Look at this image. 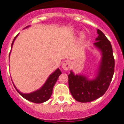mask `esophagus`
<instances>
[{
  "label": "esophagus",
  "mask_w": 124,
  "mask_h": 124,
  "mask_svg": "<svg viewBox=\"0 0 124 124\" xmlns=\"http://www.w3.org/2000/svg\"><path fill=\"white\" fill-rule=\"evenodd\" d=\"M71 63L70 61H64L62 62V69L65 70H67L69 69L70 67Z\"/></svg>",
  "instance_id": "1"
}]
</instances>
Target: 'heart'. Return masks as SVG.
<instances>
[{
	"mask_svg": "<svg viewBox=\"0 0 124 124\" xmlns=\"http://www.w3.org/2000/svg\"><path fill=\"white\" fill-rule=\"evenodd\" d=\"M86 39V35H85V34L84 33H82L81 35H80V40H81L82 42L85 41V40Z\"/></svg>",
	"mask_w": 124,
	"mask_h": 124,
	"instance_id": "heart-1",
	"label": "heart"
}]
</instances>
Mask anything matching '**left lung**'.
I'll return each mask as SVG.
<instances>
[{
    "instance_id": "8db88e82",
    "label": "left lung",
    "mask_w": 124,
    "mask_h": 124,
    "mask_svg": "<svg viewBox=\"0 0 124 124\" xmlns=\"http://www.w3.org/2000/svg\"><path fill=\"white\" fill-rule=\"evenodd\" d=\"M93 46L101 52V57L96 75L90 79L84 75H75L70 71L69 87L73 97L78 102H89L102 97L107 91L114 73L115 61L110 41L99 29Z\"/></svg>"
}]
</instances>
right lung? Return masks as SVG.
Masks as SVG:
<instances>
[{"mask_svg":"<svg viewBox=\"0 0 124 124\" xmlns=\"http://www.w3.org/2000/svg\"><path fill=\"white\" fill-rule=\"evenodd\" d=\"M29 27V25L26 27V28ZM17 37V35L15 37L14 40H13L12 43L11 47H12L13 44H14V42L15 40H16ZM9 56H10V55H9ZM61 74H62V72L59 70V69L58 68L52 74H51L49 75V77H48L46 82L44 83V84L39 89H38V90H35L34 92H31V93H23L22 92H20L16 87V86L14 85L15 88L17 90V92H18V93L21 96L23 97L24 99H25L29 101H31L32 102H34V103L40 104V103L46 102V101H48L50 99L52 93L54 86L56 82L57 81L59 75H61Z\"/></svg>","mask_w":124,"mask_h":124,"instance_id":"right-lung-1","label":"right lung"}]
</instances>
